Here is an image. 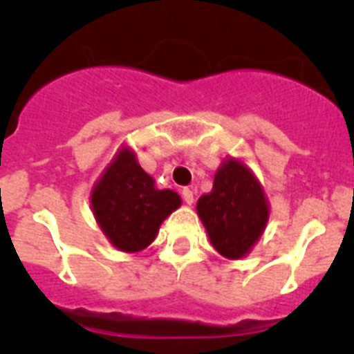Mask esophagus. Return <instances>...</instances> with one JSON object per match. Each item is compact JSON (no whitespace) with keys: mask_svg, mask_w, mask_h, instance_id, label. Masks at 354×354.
<instances>
[{"mask_svg":"<svg viewBox=\"0 0 354 354\" xmlns=\"http://www.w3.org/2000/svg\"><path fill=\"white\" fill-rule=\"evenodd\" d=\"M183 198H184V202H186V204H189V205L193 204L195 196H193V192L189 189V187H184V189H183Z\"/></svg>","mask_w":354,"mask_h":354,"instance_id":"esophagus-1","label":"esophagus"}]
</instances>
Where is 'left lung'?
Here are the masks:
<instances>
[{
    "instance_id": "left-lung-1",
    "label": "left lung",
    "mask_w": 354,
    "mask_h": 354,
    "mask_svg": "<svg viewBox=\"0 0 354 354\" xmlns=\"http://www.w3.org/2000/svg\"><path fill=\"white\" fill-rule=\"evenodd\" d=\"M212 246L227 259H241L261 237L268 204L261 184L241 162L228 159L218 170L212 192L196 204Z\"/></svg>"
}]
</instances>
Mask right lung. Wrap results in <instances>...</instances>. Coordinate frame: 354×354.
Returning <instances> with one entry per match:
<instances>
[{
    "mask_svg": "<svg viewBox=\"0 0 354 354\" xmlns=\"http://www.w3.org/2000/svg\"><path fill=\"white\" fill-rule=\"evenodd\" d=\"M180 205L171 189H156L134 156L124 149L92 192L97 221L122 252H140L154 241L159 225Z\"/></svg>",
    "mask_w": 354,
    "mask_h": 354,
    "instance_id": "1",
    "label": "right lung"
}]
</instances>
